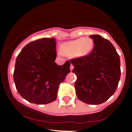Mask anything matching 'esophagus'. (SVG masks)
<instances>
[{
    "label": "esophagus",
    "mask_w": 132,
    "mask_h": 132,
    "mask_svg": "<svg viewBox=\"0 0 132 132\" xmlns=\"http://www.w3.org/2000/svg\"><path fill=\"white\" fill-rule=\"evenodd\" d=\"M73 69H74V66H73V65H71V66H70V69H71V71H73Z\"/></svg>",
    "instance_id": "34e87169"
}]
</instances>
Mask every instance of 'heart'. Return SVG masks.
<instances>
[{"label":"heart","mask_w":132,"mask_h":132,"mask_svg":"<svg viewBox=\"0 0 132 132\" xmlns=\"http://www.w3.org/2000/svg\"><path fill=\"white\" fill-rule=\"evenodd\" d=\"M94 42L90 38H80L62 44L60 46L61 53L65 55L85 57L90 53Z\"/></svg>","instance_id":"1"}]
</instances>
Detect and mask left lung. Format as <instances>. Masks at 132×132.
<instances>
[{"label":"left lung","mask_w":132,"mask_h":132,"mask_svg":"<svg viewBox=\"0 0 132 132\" xmlns=\"http://www.w3.org/2000/svg\"><path fill=\"white\" fill-rule=\"evenodd\" d=\"M94 46L90 54L71 60L77 75L75 83L80 101L96 105L106 102L117 89L120 79V60L111 42L99 35L90 36Z\"/></svg>","instance_id":"8db88e82"}]
</instances>
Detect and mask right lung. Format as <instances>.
Here are the masks:
<instances>
[{
	"label": "right lung",
	"instance_id": "1",
	"mask_svg": "<svg viewBox=\"0 0 132 132\" xmlns=\"http://www.w3.org/2000/svg\"><path fill=\"white\" fill-rule=\"evenodd\" d=\"M56 42L42 38L27 44L17 56L14 81L20 96L28 102L46 104L55 101L60 83L71 72V63H55Z\"/></svg>",
	"mask_w": 132,
	"mask_h": 132
}]
</instances>
